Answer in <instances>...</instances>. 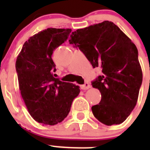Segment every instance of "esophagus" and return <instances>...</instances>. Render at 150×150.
I'll list each match as a JSON object with an SVG mask.
<instances>
[{
    "label": "esophagus",
    "mask_w": 150,
    "mask_h": 150,
    "mask_svg": "<svg viewBox=\"0 0 150 150\" xmlns=\"http://www.w3.org/2000/svg\"><path fill=\"white\" fill-rule=\"evenodd\" d=\"M80 88H81L83 90H87L89 88H91V86H90L89 83H86L85 84L81 85V86H80Z\"/></svg>",
    "instance_id": "esophagus-1"
}]
</instances>
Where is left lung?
Masks as SVG:
<instances>
[{
	"mask_svg": "<svg viewBox=\"0 0 150 150\" xmlns=\"http://www.w3.org/2000/svg\"><path fill=\"white\" fill-rule=\"evenodd\" d=\"M69 43L93 67L102 68L101 76L91 83L101 94L100 103L91 107L95 117L106 125L122 123L136 106L143 80L134 43L109 21L77 29Z\"/></svg>",
	"mask_w": 150,
	"mask_h": 150,
	"instance_id": "8db88e82",
	"label": "left lung"
}]
</instances>
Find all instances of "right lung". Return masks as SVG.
<instances>
[{
	"mask_svg": "<svg viewBox=\"0 0 150 150\" xmlns=\"http://www.w3.org/2000/svg\"><path fill=\"white\" fill-rule=\"evenodd\" d=\"M71 29L50 28L40 31L24 43L16 69L21 95L29 113L43 125L63 121L71 110L79 86L53 76V51L68 38Z\"/></svg>",
	"mask_w": 150,
	"mask_h": 150,
	"instance_id": "1",
	"label": "right lung"
}]
</instances>
